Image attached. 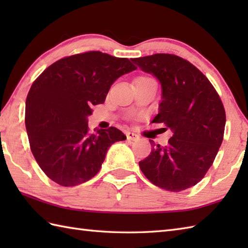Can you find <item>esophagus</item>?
Returning a JSON list of instances; mask_svg holds the SVG:
<instances>
[{
	"label": "esophagus",
	"instance_id": "34e87169",
	"mask_svg": "<svg viewBox=\"0 0 248 248\" xmlns=\"http://www.w3.org/2000/svg\"><path fill=\"white\" fill-rule=\"evenodd\" d=\"M127 139L129 140H139V135L133 133V132H128L127 133Z\"/></svg>",
	"mask_w": 248,
	"mask_h": 248
}]
</instances>
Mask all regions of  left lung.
Returning <instances> with one entry per match:
<instances>
[{"mask_svg":"<svg viewBox=\"0 0 248 248\" xmlns=\"http://www.w3.org/2000/svg\"><path fill=\"white\" fill-rule=\"evenodd\" d=\"M159 80L162 101L151 123L172 131L168 145L150 140L152 150L140 168L155 186L170 192L194 186L204 177L224 138L226 114L218 93L202 72L172 54L132 59Z\"/></svg>","mask_w":248,"mask_h":248,"instance_id":"obj_1","label":"left lung"}]
</instances>
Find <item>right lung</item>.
<instances>
[{
  "instance_id": "right-lung-1",
  "label": "right lung",
  "mask_w": 248,
  "mask_h": 248,
  "mask_svg": "<svg viewBox=\"0 0 248 248\" xmlns=\"http://www.w3.org/2000/svg\"><path fill=\"white\" fill-rule=\"evenodd\" d=\"M136 69L128 59L91 51L55 62L36 78L25 102L31 154L51 180L75 186L98 173L108 148L125 135L114 127L88 132L93 105Z\"/></svg>"
}]
</instances>
